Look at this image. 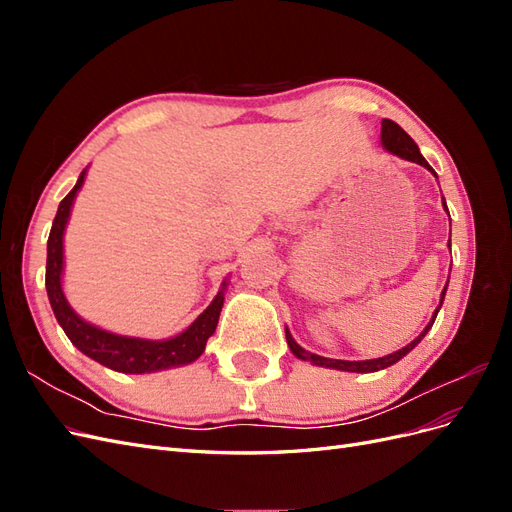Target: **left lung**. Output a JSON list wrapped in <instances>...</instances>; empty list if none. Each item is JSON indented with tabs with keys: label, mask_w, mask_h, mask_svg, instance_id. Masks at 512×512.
<instances>
[{
	"label": "left lung",
	"mask_w": 512,
	"mask_h": 512,
	"mask_svg": "<svg viewBox=\"0 0 512 512\" xmlns=\"http://www.w3.org/2000/svg\"><path fill=\"white\" fill-rule=\"evenodd\" d=\"M382 147H384L386 151H389V153H393V156H399V158H404V160H408V162L421 164V166H425V168L429 170V173L436 175V170H433V168L427 164V160L421 156V151H418L416 143L406 134V130L399 128L397 123L391 121V119H382ZM444 209H446V203H444ZM446 211H448V209H446ZM444 294H446V286H444V290H442V294H440V307H442V301H444ZM440 307L436 309V312H433L429 324H427L425 331H423L421 335H418L416 339H412V342H410L406 348H401V350H397V352H393V354L380 356V359H371V361H337V359H327V356L312 354V352H307L305 348H301L297 342H294L288 329H286V342H288L292 354L297 356V359H301V361H309V363H314V365H318V367H329V369H339V371H356V374H371V371H380V369H384V367H391V365L397 363L399 359H404V356H406L418 342H421V339L427 335V331L433 327V320H436V316H438V312H440Z\"/></svg>",
	"instance_id": "8db88e82"
}]
</instances>
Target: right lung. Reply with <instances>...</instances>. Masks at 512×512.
Returning a JSON list of instances; mask_svg holds the SVG:
<instances>
[{
	"mask_svg": "<svg viewBox=\"0 0 512 512\" xmlns=\"http://www.w3.org/2000/svg\"><path fill=\"white\" fill-rule=\"evenodd\" d=\"M83 181L85 170L70 194L59 203L51 226L49 243H46V292H49L53 314L61 324V329L66 331L70 342L83 354H87L89 359L98 361L108 369L121 371V374H151V371L181 367L196 361L205 352L207 339L213 335L215 327H218L226 282L222 284V290L215 294L211 305L188 329L170 339H158V342L156 339L126 337L98 329L94 324L85 322L66 301V294L61 290V273H64V230L76 192L81 190Z\"/></svg>",
	"mask_w": 512,
	"mask_h": 512,
	"instance_id": "1",
	"label": "right lung"
}]
</instances>
